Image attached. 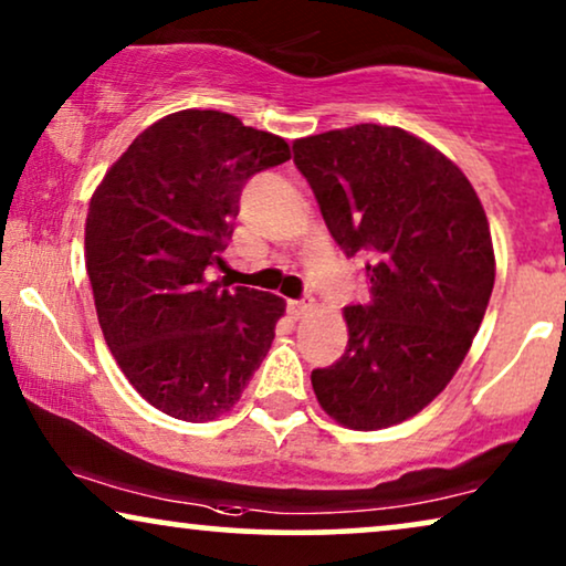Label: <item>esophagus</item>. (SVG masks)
<instances>
[{
  "label": "esophagus",
  "instance_id": "obj_1",
  "mask_svg": "<svg viewBox=\"0 0 566 566\" xmlns=\"http://www.w3.org/2000/svg\"><path fill=\"white\" fill-rule=\"evenodd\" d=\"M314 298L306 296V298H298V301H289V314L293 316V319H301V316L312 314L314 312Z\"/></svg>",
  "mask_w": 566,
  "mask_h": 566
}]
</instances>
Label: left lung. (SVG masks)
<instances>
[{
  "label": "left lung",
  "mask_w": 566,
  "mask_h": 566,
  "mask_svg": "<svg viewBox=\"0 0 566 566\" xmlns=\"http://www.w3.org/2000/svg\"><path fill=\"white\" fill-rule=\"evenodd\" d=\"M293 161L339 250L368 260L370 301L345 306L347 347L312 370L314 394L345 428H391L446 389L484 319L486 213L451 159L397 126L298 138Z\"/></svg>",
  "instance_id": "8db88e82"
}]
</instances>
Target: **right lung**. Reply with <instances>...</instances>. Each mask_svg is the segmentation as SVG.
<instances>
[{"label":"right lung","instance_id":"1","mask_svg":"<svg viewBox=\"0 0 566 566\" xmlns=\"http://www.w3.org/2000/svg\"><path fill=\"white\" fill-rule=\"evenodd\" d=\"M291 159L281 136L219 111H180L134 138L90 200L84 260L99 329L130 386L175 420L206 422L242 397L285 301L227 289L239 196Z\"/></svg>","mask_w":566,"mask_h":566}]
</instances>
